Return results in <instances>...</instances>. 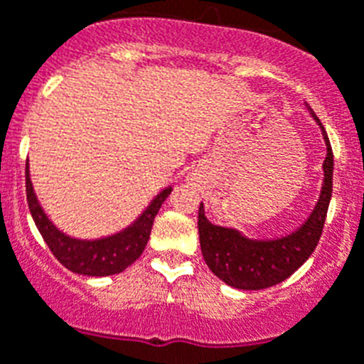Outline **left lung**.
<instances>
[{
    "label": "left lung",
    "mask_w": 364,
    "mask_h": 364,
    "mask_svg": "<svg viewBox=\"0 0 364 364\" xmlns=\"http://www.w3.org/2000/svg\"><path fill=\"white\" fill-rule=\"evenodd\" d=\"M311 113L316 122H320L314 111ZM320 128L327 145V156L323 161L326 178L316 208L301 229L279 240H247L234 229L210 223L200 203L199 240L204 262L208 264L214 275H218L229 287L240 290H262L283 283L316 249L333 193V150L322 122Z\"/></svg>",
    "instance_id": "left-lung-1"
}]
</instances>
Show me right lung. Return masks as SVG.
<instances>
[{"instance_id":"add662e5","label":"right lung","mask_w":364,"mask_h":364,"mask_svg":"<svg viewBox=\"0 0 364 364\" xmlns=\"http://www.w3.org/2000/svg\"><path fill=\"white\" fill-rule=\"evenodd\" d=\"M26 193L33 221L37 225L38 232L44 238V242L48 243V247L53 253V257L65 268L74 273L89 275V277H106V275H115V273L124 272L145 251L156 214L161 208L164 200L169 197L171 188L164 189L152 200L149 208L139 215V219L134 225H130L128 229L100 240H76L57 229L55 225L46 218V214L42 212L41 204H38L37 197H35L27 164Z\"/></svg>"}]
</instances>
